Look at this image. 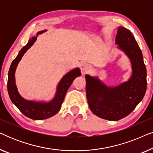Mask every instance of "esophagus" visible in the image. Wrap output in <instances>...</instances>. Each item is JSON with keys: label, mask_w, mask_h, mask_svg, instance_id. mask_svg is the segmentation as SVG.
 Segmentation results:
<instances>
[{"label": "esophagus", "mask_w": 153, "mask_h": 153, "mask_svg": "<svg viewBox=\"0 0 153 153\" xmlns=\"http://www.w3.org/2000/svg\"><path fill=\"white\" fill-rule=\"evenodd\" d=\"M91 68H92V67H91V65L85 64V65L83 66V73L88 72L89 71L91 70Z\"/></svg>", "instance_id": "esophagus-1"}]
</instances>
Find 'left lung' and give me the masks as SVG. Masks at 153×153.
I'll use <instances>...</instances> for the list:
<instances>
[{
    "instance_id": "left-lung-1",
    "label": "left lung",
    "mask_w": 153,
    "mask_h": 153,
    "mask_svg": "<svg viewBox=\"0 0 153 153\" xmlns=\"http://www.w3.org/2000/svg\"><path fill=\"white\" fill-rule=\"evenodd\" d=\"M116 43L131 61L132 75L129 80L117 86L108 87L97 77L85 75L90 109L100 118L114 121L128 116L143 100L147 88L143 55L132 33L119 27Z\"/></svg>"
}]
</instances>
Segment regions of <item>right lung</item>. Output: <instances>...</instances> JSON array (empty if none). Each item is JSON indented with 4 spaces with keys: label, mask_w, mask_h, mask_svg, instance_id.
I'll use <instances>...</instances> for the list:
<instances>
[{
    "label": "right lung",
    "mask_w": 153,
    "mask_h": 153,
    "mask_svg": "<svg viewBox=\"0 0 153 153\" xmlns=\"http://www.w3.org/2000/svg\"><path fill=\"white\" fill-rule=\"evenodd\" d=\"M47 31L46 30L39 31L37 33L36 37L31 38L28 44L21 49L18 56L12 61L8 72L7 91L10 98L14 105L25 116L33 120H43L54 116L59 111L63 102L65 96L68 90L72 84L73 81L77 76H81L79 68H76L65 75L58 83L55 97L49 102H39L29 101L23 98L17 91L15 84V71L17 65L22 59L23 56L27 50L30 49L35 42L36 41L37 35Z\"/></svg>",
    "instance_id": "1"
}]
</instances>
